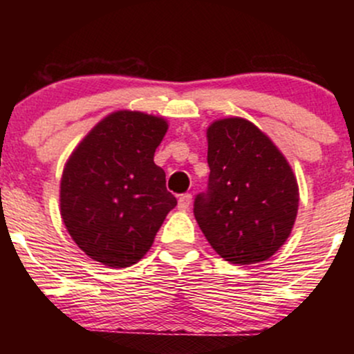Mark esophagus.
Wrapping results in <instances>:
<instances>
[{
  "instance_id": "1",
  "label": "esophagus",
  "mask_w": 354,
  "mask_h": 354,
  "mask_svg": "<svg viewBox=\"0 0 354 354\" xmlns=\"http://www.w3.org/2000/svg\"><path fill=\"white\" fill-rule=\"evenodd\" d=\"M191 200H193V196H191L189 193L181 194V196L178 198V208H180V209H188L189 205H191Z\"/></svg>"
}]
</instances>
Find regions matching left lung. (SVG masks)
Returning <instances> with one entry per match:
<instances>
[{"label": "left lung", "instance_id": "left-lung-1", "mask_svg": "<svg viewBox=\"0 0 354 354\" xmlns=\"http://www.w3.org/2000/svg\"><path fill=\"white\" fill-rule=\"evenodd\" d=\"M208 189L194 198V218L213 250L234 265L271 258L298 213V183L273 141L243 118L208 128Z\"/></svg>", "mask_w": 354, "mask_h": 354}]
</instances>
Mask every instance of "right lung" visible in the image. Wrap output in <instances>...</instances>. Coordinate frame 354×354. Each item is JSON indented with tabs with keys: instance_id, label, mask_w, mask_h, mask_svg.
Listing matches in <instances>:
<instances>
[{
	"instance_id": "1",
	"label": "right lung",
	"mask_w": 354,
	"mask_h": 354,
	"mask_svg": "<svg viewBox=\"0 0 354 354\" xmlns=\"http://www.w3.org/2000/svg\"><path fill=\"white\" fill-rule=\"evenodd\" d=\"M166 129L163 118L116 111L88 133L64 166L61 218L95 261L135 265L176 206L165 171L153 161Z\"/></svg>"
}]
</instances>
